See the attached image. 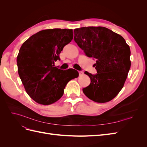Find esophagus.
Wrapping results in <instances>:
<instances>
[{
	"mask_svg": "<svg viewBox=\"0 0 147 147\" xmlns=\"http://www.w3.org/2000/svg\"><path fill=\"white\" fill-rule=\"evenodd\" d=\"M78 73H79V75H83V71H78Z\"/></svg>",
	"mask_w": 147,
	"mask_h": 147,
	"instance_id": "esophagus-1",
	"label": "esophagus"
}]
</instances>
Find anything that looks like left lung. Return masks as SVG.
<instances>
[{
  "instance_id": "8db88e82",
  "label": "left lung",
  "mask_w": 147,
  "mask_h": 147,
  "mask_svg": "<svg viewBox=\"0 0 147 147\" xmlns=\"http://www.w3.org/2000/svg\"><path fill=\"white\" fill-rule=\"evenodd\" d=\"M74 40L85 55L96 60L97 74L83 92L91 100L104 103L121 90L131 67V50L121 35L104 27H83L74 31Z\"/></svg>"
}]
</instances>
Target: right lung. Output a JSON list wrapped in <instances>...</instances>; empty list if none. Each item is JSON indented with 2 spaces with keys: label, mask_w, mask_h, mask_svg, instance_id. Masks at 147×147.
I'll return each mask as SVG.
<instances>
[{
  "label": "right lung",
  "mask_w": 147,
  "mask_h": 147,
  "mask_svg": "<svg viewBox=\"0 0 147 147\" xmlns=\"http://www.w3.org/2000/svg\"><path fill=\"white\" fill-rule=\"evenodd\" d=\"M73 36L72 29L43 30L29 37L20 48L18 71L26 92L38 104L50 105L58 100L67 83L78 77L77 70L70 73L69 69L55 67V62L60 60L59 54Z\"/></svg>",
  "instance_id": "right-lung-1"
}]
</instances>
